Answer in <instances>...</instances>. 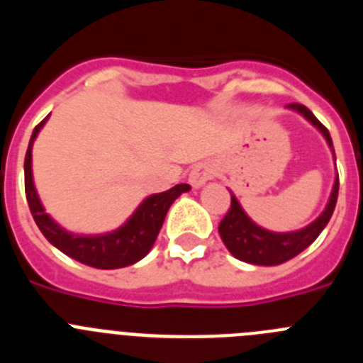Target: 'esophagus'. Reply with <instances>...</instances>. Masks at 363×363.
Returning a JSON list of instances; mask_svg holds the SVG:
<instances>
[{
	"instance_id": "1",
	"label": "esophagus",
	"mask_w": 363,
	"mask_h": 363,
	"mask_svg": "<svg viewBox=\"0 0 363 363\" xmlns=\"http://www.w3.org/2000/svg\"><path fill=\"white\" fill-rule=\"evenodd\" d=\"M214 174H216V167H214L213 163L211 162L198 163V165L192 167V171L189 172V184H191L194 189H200L203 187V185L207 184Z\"/></svg>"
}]
</instances>
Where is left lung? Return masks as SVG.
I'll return each instance as SVG.
<instances>
[{
	"label": "left lung",
	"mask_w": 363,
	"mask_h": 363,
	"mask_svg": "<svg viewBox=\"0 0 363 363\" xmlns=\"http://www.w3.org/2000/svg\"><path fill=\"white\" fill-rule=\"evenodd\" d=\"M287 108L291 111H296L298 114L306 118L311 125H314L320 133L325 138L327 145L331 149L333 156H335V147H333V140L329 130L316 120L313 112L306 107V105L300 104H289ZM336 163V158H335ZM338 172H336L335 185H333L331 196L327 201L325 209L320 214L314 221H311L309 225H306L303 229L291 230V233H272V230L264 229L259 227L258 223L247 216L245 211L242 209L240 201L236 200L233 192H230V209L227 211V214L223 216V220L220 221L218 225V233H220L221 240L225 243V247L229 249L230 255L234 258L242 259L245 264L252 265H280L287 259L294 258V256L300 255L303 249L311 245L314 240L318 238L320 233L325 229V225L329 223L333 216V211L336 207V198H338Z\"/></svg>",
	"instance_id": "left-lung-1"
}]
</instances>
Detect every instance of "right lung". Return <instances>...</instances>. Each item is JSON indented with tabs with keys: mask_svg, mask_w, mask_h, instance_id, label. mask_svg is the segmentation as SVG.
<instances>
[{
	"mask_svg": "<svg viewBox=\"0 0 363 363\" xmlns=\"http://www.w3.org/2000/svg\"><path fill=\"white\" fill-rule=\"evenodd\" d=\"M47 120L49 116L32 130L27 154H25V194H27L32 218L45 238L63 255L70 256L79 264L96 269H121L145 258L158 238L169 207L182 192L191 191V185L179 184L165 192L147 196L134 211L133 216L112 233L94 234V236L69 233L57 221H54L50 214L45 213V207L41 205L36 185H34V178H32V145Z\"/></svg>",
	"mask_w": 363,
	"mask_h": 363,
	"instance_id": "add662e5",
	"label": "right lung"
}]
</instances>
